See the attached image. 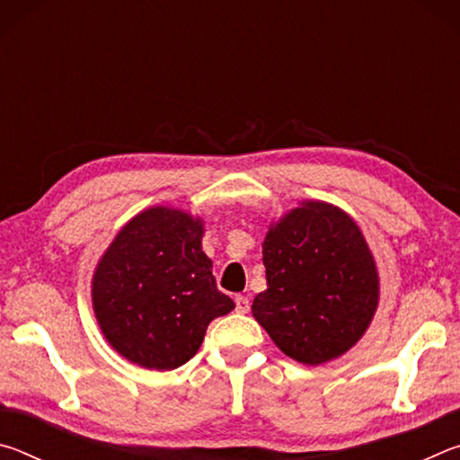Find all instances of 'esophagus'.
<instances>
[{"label": "esophagus", "instance_id": "esophagus-1", "mask_svg": "<svg viewBox=\"0 0 460 460\" xmlns=\"http://www.w3.org/2000/svg\"><path fill=\"white\" fill-rule=\"evenodd\" d=\"M235 310H237V313H241V314L247 313V310H249V300L245 298V296H237V298H235Z\"/></svg>", "mask_w": 460, "mask_h": 460}]
</instances>
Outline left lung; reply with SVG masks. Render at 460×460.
Segmentation results:
<instances>
[{
	"instance_id": "left-lung-1",
	"label": "left lung",
	"mask_w": 460,
	"mask_h": 460,
	"mask_svg": "<svg viewBox=\"0 0 460 460\" xmlns=\"http://www.w3.org/2000/svg\"><path fill=\"white\" fill-rule=\"evenodd\" d=\"M268 290L252 313L278 349L305 365L337 359L379 305V276L361 229L339 207L305 200L263 239Z\"/></svg>"
}]
</instances>
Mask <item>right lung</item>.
Returning a JSON list of instances; mask_svg holds the SVG:
<instances>
[{
  "label": "right lung",
  "instance_id": "add662e5",
  "mask_svg": "<svg viewBox=\"0 0 460 460\" xmlns=\"http://www.w3.org/2000/svg\"><path fill=\"white\" fill-rule=\"evenodd\" d=\"M202 221L152 207L123 227L93 274V310L115 351L170 371L197 355L207 326L235 305L219 292L202 252Z\"/></svg>",
  "mask_w": 460,
  "mask_h": 460
}]
</instances>
